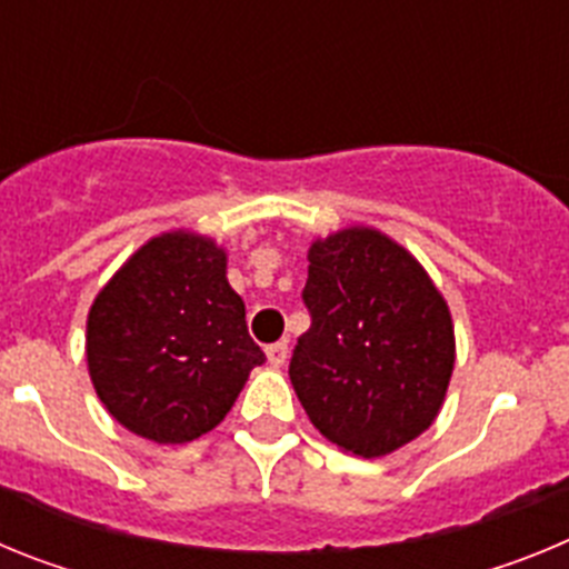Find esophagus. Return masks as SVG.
Wrapping results in <instances>:
<instances>
[{"mask_svg": "<svg viewBox=\"0 0 569 569\" xmlns=\"http://www.w3.org/2000/svg\"><path fill=\"white\" fill-rule=\"evenodd\" d=\"M264 353H268L270 367H281L284 361H288V345H284V341H276V345H268Z\"/></svg>", "mask_w": 569, "mask_h": 569, "instance_id": "obj_1", "label": "esophagus"}]
</instances>
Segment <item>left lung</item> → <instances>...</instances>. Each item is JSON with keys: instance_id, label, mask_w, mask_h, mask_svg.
I'll use <instances>...</instances> for the list:
<instances>
[{"instance_id": "obj_1", "label": "left lung", "mask_w": 569, "mask_h": 569, "mask_svg": "<svg viewBox=\"0 0 569 569\" xmlns=\"http://www.w3.org/2000/svg\"><path fill=\"white\" fill-rule=\"evenodd\" d=\"M310 330L290 359L305 413L345 453L379 459L419 439L445 405L453 316L410 250L365 224L316 239Z\"/></svg>"}]
</instances>
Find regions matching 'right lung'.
<instances>
[{
	"label": "right lung",
	"instance_id": "1",
	"mask_svg": "<svg viewBox=\"0 0 569 569\" xmlns=\"http://www.w3.org/2000/svg\"><path fill=\"white\" fill-rule=\"evenodd\" d=\"M84 356L104 410L156 445L210 433L264 361L228 253L193 230L153 236L110 276L90 305Z\"/></svg>",
	"mask_w": 569,
	"mask_h": 569
}]
</instances>
